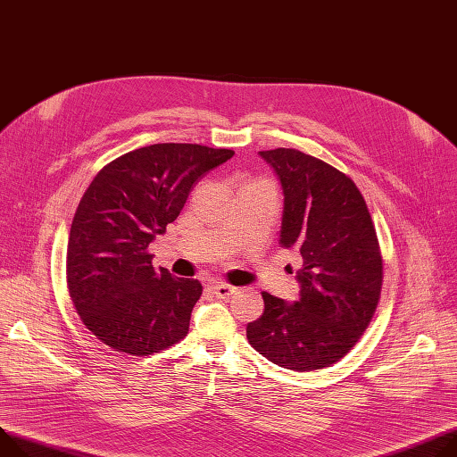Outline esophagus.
<instances>
[{"mask_svg": "<svg viewBox=\"0 0 457 457\" xmlns=\"http://www.w3.org/2000/svg\"><path fill=\"white\" fill-rule=\"evenodd\" d=\"M213 294L219 297V299H229L237 294V287L231 286V284H224V282H219V284H213Z\"/></svg>", "mask_w": 457, "mask_h": 457, "instance_id": "34e87169", "label": "esophagus"}]
</instances>
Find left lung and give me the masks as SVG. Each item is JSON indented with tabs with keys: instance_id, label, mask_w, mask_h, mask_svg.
<instances>
[{
	"instance_id": "1",
	"label": "left lung",
	"mask_w": 457,
	"mask_h": 457,
	"mask_svg": "<svg viewBox=\"0 0 457 457\" xmlns=\"http://www.w3.org/2000/svg\"><path fill=\"white\" fill-rule=\"evenodd\" d=\"M280 179L278 244L303 257L301 297L262 294L264 313L247 324L250 345L268 361L313 371L341 361L362 337L381 299L383 255L368 205L353 180L297 149L261 151Z\"/></svg>"
}]
</instances>
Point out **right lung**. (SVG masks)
<instances>
[{"label":"right lung","instance_id":"1","mask_svg":"<svg viewBox=\"0 0 457 457\" xmlns=\"http://www.w3.org/2000/svg\"><path fill=\"white\" fill-rule=\"evenodd\" d=\"M233 154L198 144L140 147L104 165L81 196L67 287L81 322L114 352L144 357L187 336L202 284L154 270L147 247L177 220L195 182Z\"/></svg>","mask_w":457,"mask_h":457}]
</instances>
